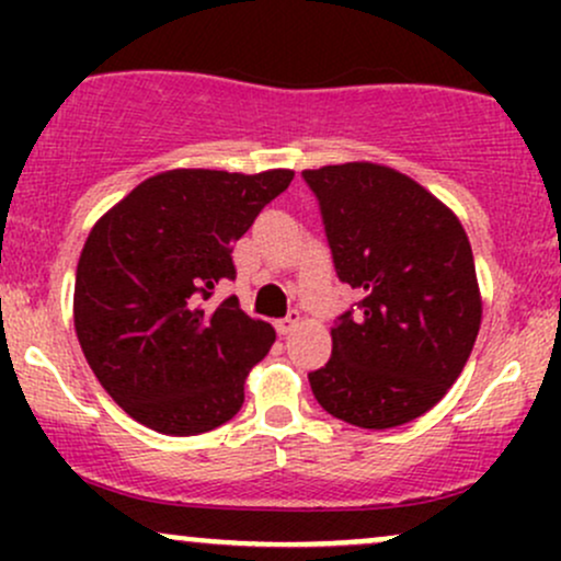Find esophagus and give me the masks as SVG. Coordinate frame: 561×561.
Masks as SVG:
<instances>
[{
    "instance_id": "obj_1",
    "label": "esophagus",
    "mask_w": 561,
    "mask_h": 561,
    "mask_svg": "<svg viewBox=\"0 0 561 561\" xmlns=\"http://www.w3.org/2000/svg\"><path fill=\"white\" fill-rule=\"evenodd\" d=\"M300 321H302V313H300V311H289L285 319H279V321H276V332H279V334H287V332H293L295 327L300 324Z\"/></svg>"
}]
</instances>
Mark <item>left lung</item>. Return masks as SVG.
Instances as JSON below:
<instances>
[{
    "mask_svg": "<svg viewBox=\"0 0 561 561\" xmlns=\"http://www.w3.org/2000/svg\"><path fill=\"white\" fill-rule=\"evenodd\" d=\"M340 282L362 295L308 375L327 414L364 430L405 424L446 396L480 332L469 240L440 199L377 163L302 171Z\"/></svg>",
    "mask_w": 561,
    "mask_h": 561,
    "instance_id": "1",
    "label": "left lung"
}]
</instances>
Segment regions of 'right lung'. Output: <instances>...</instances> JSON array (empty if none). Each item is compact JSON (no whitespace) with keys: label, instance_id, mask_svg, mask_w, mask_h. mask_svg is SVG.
<instances>
[{"label":"right lung","instance_id":"obj_1","mask_svg":"<svg viewBox=\"0 0 561 561\" xmlns=\"http://www.w3.org/2000/svg\"><path fill=\"white\" fill-rule=\"evenodd\" d=\"M295 173L208 169L158 173L89 231L76 268L73 321L102 388L131 420L163 435H199L229 422L244 377L276 332L237 295L234 242Z\"/></svg>","mask_w":561,"mask_h":561}]
</instances>
